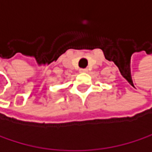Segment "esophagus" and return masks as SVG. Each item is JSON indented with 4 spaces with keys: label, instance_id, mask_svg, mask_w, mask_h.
I'll return each mask as SVG.
<instances>
[{
    "label": "esophagus",
    "instance_id": "obj_1",
    "mask_svg": "<svg viewBox=\"0 0 152 152\" xmlns=\"http://www.w3.org/2000/svg\"><path fill=\"white\" fill-rule=\"evenodd\" d=\"M80 72H81V73H84V72H88V70L87 69H80V71H79Z\"/></svg>",
    "mask_w": 152,
    "mask_h": 152
}]
</instances>
